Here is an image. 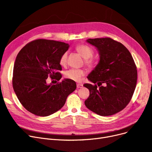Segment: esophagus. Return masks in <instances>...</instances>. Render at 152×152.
Returning a JSON list of instances; mask_svg holds the SVG:
<instances>
[{
  "label": "esophagus",
  "mask_w": 152,
  "mask_h": 152,
  "mask_svg": "<svg viewBox=\"0 0 152 152\" xmlns=\"http://www.w3.org/2000/svg\"><path fill=\"white\" fill-rule=\"evenodd\" d=\"M82 87H83V86L82 84H80V83H77V88H82Z\"/></svg>",
  "instance_id": "1"
}]
</instances>
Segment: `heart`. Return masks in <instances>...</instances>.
Wrapping results in <instances>:
<instances>
[{
	"label": "heart",
	"instance_id": "obj_1",
	"mask_svg": "<svg viewBox=\"0 0 152 152\" xmlns=\"http://www.w3.org/2000/svg\"><path fill=\"white\" fill-rule=\"evenodd\" d=\"M76 51L83 59H85L84 62L87 66L88 67H92L93 66L94 61L92 57L94 55V51L92 48L86 45H80L76 47ZM67 57L68 53L66 51L61 55L60 58V64L61 65H65L66 64ZM85 74L86 72L83 70L72 69L67 70L65 72V76L69 79L78 82L80 80L81 78L85 75Z\"/></svg>",
	"mask_w": 152,
	"mask_h": 152
}]
</instances>
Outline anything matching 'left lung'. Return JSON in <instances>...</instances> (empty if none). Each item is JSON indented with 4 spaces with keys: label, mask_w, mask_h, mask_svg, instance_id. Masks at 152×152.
<instances>
[{
    "label": "left lung",
    "mask_w": 152,
    "mask_h": 152,
    "mask_svg": "<svg viewBox=\"0 0 152 152\" xmlns=\"http://www.w3.org/2000/svg\"><path fill=\"white\" fill-rule=\"evenodd\" d=\"M86 41L97 48L100 60L87 76L97 86L83 84L90 92L85 105L100 116H111L121 111L132 99L137 82V66L130 52L121 43L109 38Z\"/></svg>",
    "instance_id": "8db88e82"
}]
</instances>
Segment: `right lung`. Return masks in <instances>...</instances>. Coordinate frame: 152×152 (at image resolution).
<instances>
[{"mask_svg":"<svg viewBox=\"0 0 152 152\" xmlns=\"http://www.w3.org/2000/svg\"><path fill=\"white\" fill-rule=\"evenodd\" d=\"M60 41L36 39L17 55L13 69L12 86L20 102L30 113L48 116L60 110L77 87L74 80L65 78L55 85L48 84V77L60 80V58L69 48Z\"/></svg>","mask_w":152,"mask_h":152,"instance_id":"add662e5","label":"right lung"}]
</instances>
